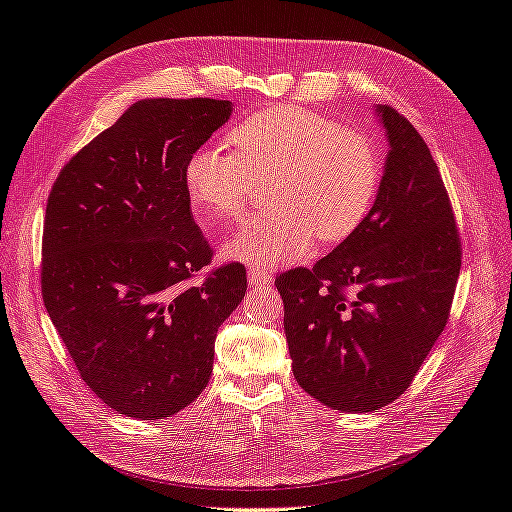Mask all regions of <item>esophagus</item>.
<instances>
[{
  "mask_svg": "<svg viewBox=\"0 0 512 512\" xmlns=\"http://www.w3.org/2000/svg\"><path fill=\"white\" fill-rule=\"evenodd\" d=\"M247 277H250L252 286H269L273 282V275L260 267H247Z\"/></svg>",
  "mask_w": 512,
  "mask_h": 512,
  "instance_id": "obj_1",
  "label": "esophagus"
}]
</instances>
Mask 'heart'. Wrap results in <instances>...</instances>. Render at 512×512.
<instances>
[{"instance_id": "b5f03b06", "label": "heart", "mask_w": 512, "mask_h": 512, "mask_svg": "<svg viewBox=\"0 0 512 512\" xmlns=\"http://www.w3.org/2000/svg\"><path fill=\"white\" fill-rule=\"evenodd\" d=\"M230 151L200 147L185 160L183 185L200 220H235L267 179L273 207L239 228L222 252L256 267L303 260L316 237L339 243L359 228L380 188V158L363 132L299 106H277L241 121Z\"/></svg>"}]
</instances>
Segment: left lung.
Here are the masks:
<instances>
[{"label": "left lung", "instance_id": "8db88e82", "mask_svg": "<svg viewBox=\"0 0 512 512\" xmlns=\"http://www.w3.org/2000/svg\"><path fill=\"white\" fill-rule=\"evenodd\" d=\"M376 111L391 149L365 222L312 269L275 277L292 374L342 412H374L406 393L446 327L461 269L453 205L427 143L393 106Z\"/></svg>", "mask_w": 512, "mask_h": 512}]
</instances>
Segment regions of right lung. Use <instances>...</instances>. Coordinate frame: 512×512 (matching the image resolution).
Segmentation results:
<instances>
[{"label":"right lung","instance_id":"obj_1","mask_svg":"<svg viewBox=\"0 0 512 512\" xmlns=\"http://www.w3.org/2000/svg\"><path fill=\"white\" fill-rule=\"evenodd\" d=\"M228 100H141L61 168L46 200L42 299L85 384L115 412L170 416L203 393L220 324L247 290L215 267L183 166ZM198 279V283L193 280Z\"/></svg>","mask_w":512,"mask_h":512}]
</instances>
